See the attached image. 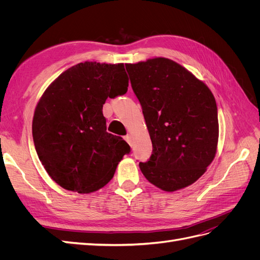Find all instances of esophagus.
Masks as SVG:
<instances>
[{"label": "esophagus", "mask_w": 260, "mask_h": 260, "mask_svg": "<svg viewBox=\"0 0 260 260\" xmlns=\"http://www.w3.org/2000/svg\"><path fill=\"white\" fill-rule=\"evenodd\" d=\"M124 140L127 141V142H128L130 145L132 144V141H131V136H130V135H127V136H125V137H124Z\"/></svg>", "instance_id": "obj_1"}]
</instances>
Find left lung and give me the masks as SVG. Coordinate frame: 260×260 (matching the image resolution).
<instances>
[{"mask_svg":"<svg viewBox=\"0 0 260 260\" xmlns=\"http://www.w3.org/2000/svg\"><path fill=\"white\" fill-rule=\"evenodd\" d=\"M142 106L153 144L139 166L160 190L193 184L214 160L219 138L217 105L208 86L178 62L165 57L125 64Z\"/></svg>","mask_w":260,"mask_h":260,"instance_id":"left-lung-1","label":"left lung"}]
</instances>
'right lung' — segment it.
Masks as SVG:
<instances>
[{"instance_id":"obj_1","label":"right lung","mask_w":260,"mask_h":260,"mask_svg":"<svg viewBox=\"0 0 260 260\" xmlns=\"http://www.w3.org/2000/svg\"><path fill=\"white\" fill-rule=\"evenodd\" d=\"M122 62L84 61L60 74L35 109L32 137L39 159L65 190L95 192L114 177L130 146L106 132V99L128 91Z\"/></svg>"}]
</instances>
